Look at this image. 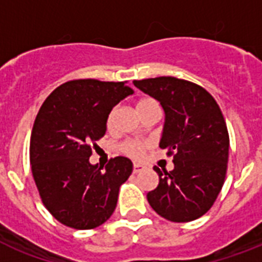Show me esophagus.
Segmentation results:
<instances>
[{"label":"esophagus","mask_w":262,"mask_h":262,"mask_svg":"<svg viewBox=\"0 0 262 262\" xmlns=\"http://www.w3.org/2000/svg\"><path fill=\"white\" fill-rule=\"evenodd\" d=\"M144 166H141V164H139V163H135V166H133V172H135V174H137V172H141L144 170Z\"/></svg>","instance_id":"1"}]
</instances>
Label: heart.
<instances>
[{
	"label": "heart",
	"instance_id": "obj_1",
	"mask_svg": "<svg viewBox=\"0 0 262 262\" xmlns=\"http://www.w3.org/2000/svg\"><path fill=\"white\" fill-rule=\"evenodd\" d=\"M152 103H155L154 100H152V99H141V100L137 103V110H140V108H143V107L148 106V104H152ZM114 114H115V110H111L110 114H108V117H107V126L108 127L113 126ZM148 147H149V143H147V141L130 140V141L123 143L122 147H121V149H122L123 154H126V155L130 156V158H141Z\"/></svg>",
	"mask_w": 262,
	"mask_h": 262
}]
</instances>
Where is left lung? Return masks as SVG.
<instances>
[{
  "mask_svg": "<svg viewBox=\"0 0 262 262\" xmlns=\"http://www.w3.org/2000/svg\"><path fill=\"white\" fill-rule=\"evenodd\" d=\"M133 84L163 107L159 147L174 162L171 171L154 167L159 185L147 194L148 203L170 222L199 219L216 201L227 172L230 139L219 104L207 90L187 80L163 76Z\"/></svg>",
  "mask_w": 262,
  "mask_h": 262,
  "instance_id": "8db88e82",
  "label": "left lung"
}]
</instances>
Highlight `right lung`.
Segmentation results:
<instances>
[{"mask_svg":"<svg viewBox=\"0 0 262 262\" xmlns=\"http://www.w3.org/2000/svg\"><path fill=\"white\" fill-rule=\"evenodd\" d=\"M132 94L126 81L72 80L43 102L31 133V170L43 205L63 226L91 230L113 215L133 163L117 156L102 170L90 156L113 107Z\"/></svg>","mask_w":262,"mask_h":262,"instance_id":"1","label":"right lung"}]
</instances>
